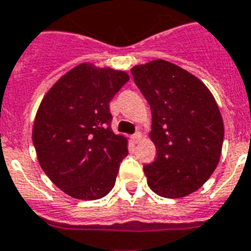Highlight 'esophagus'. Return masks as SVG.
Wrapping results in <instances>:
<instances>
[{
  "label": "esophagus",
  "mask_w": 251,
  "mask_h": 251,
  "mask_svg": "<svg viewBox=\"0 0 251 251\" xmlns=\"http://www.w3.org/2000/svg\"><path fill=\"white\" fill-rule=\"evenodd\" d=\"M130 138H132V141H133V142H138V141L142 138V134H141V132H137V133H134Z\"/></svg>",
  "instance_id": "34e87169"
}]
</instances>
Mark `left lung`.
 I'll use <instances>...</instances> for the list:
<instances>
[{
    "instance_id": "obj_1",
    "label": "left lung",
    "mask_w": 251,
    "mask_h": 251,
    "mask_svg": "<svg viewBox=\"0 0 251 251\" xmlns=\"http://www.w3.org/2000/svg\"><path fill=\"white\" fill-rule=\"evenodd\" d=\"M130 72L151 109L156 159L144 167L149 187L163 198H185L219 163L225 126L218 105L198 76L169 61L152 60Z\"/></svg>"
}]
</instances>
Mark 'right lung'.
<instances>
[{"label": "right lung", "instance_id": "right-lung-1", "mask_svg": "<svg viewBox=\"0 0 251 251\" xmlns=\"http://www.w3.org/2000/svg\"><path fill=\"white\" fill-rule=\"evenodd\" d=\"M128 80L123 70L82 63L41 101L33 145L43 172L66 195L97 200L115 185L128 141L111 130L109 103Z\"/></svg>", "mask_w": 251, "mask_h": 251}]
</instances>
